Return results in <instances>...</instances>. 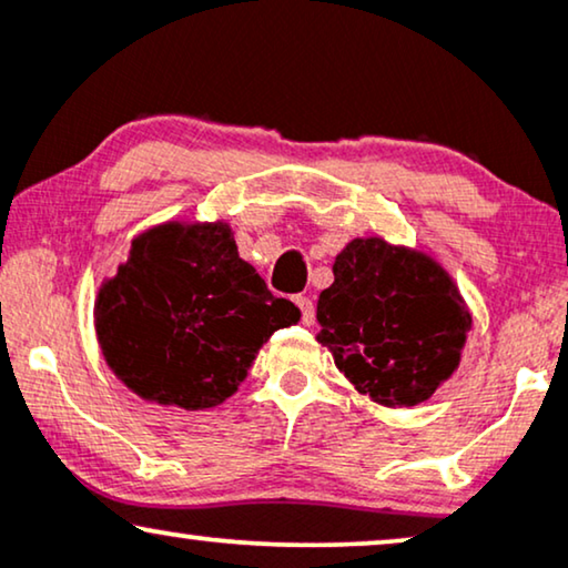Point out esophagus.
Returning a JSON list of instances; mask_svg holds the SVG:
<instances>
[{"label":"esophagus","mask_w":568,"mask_h":568,"mask_svg":"<svg viewBox=\"0 0 568 568\" xmlns=\"http://www.w3.org/2000/svg\"><path fill=\"white\" fill-rule=\"evenodd\" d=\"M294 302H297V307H300V313H302V323L313 325L315 323V305H313V300H310V297H297Z\"/></svg>","instance_id":"34e87169"}]
</instances>
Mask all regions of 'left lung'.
I'll use <instances>...</instances> for the list:
<instances>
[{
    "label": "left lung",
    "mask_w": 568,
    "mask_h": 568,
    "mask_svg": "<svg viewBox=\"0 0 568 568\" xmlns=\"http://www.w3.org/2000/svg\"><path fill=\"white\" fill-rule=\"evenodd\" d=\"M317 300V341L383 406L432 398L460 362L470 313L437 263L379 237L354 240Z\"/></svg>",
    "instance_id": "obj_1"
}]
</instances>
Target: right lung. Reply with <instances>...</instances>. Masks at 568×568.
Instances as JSON below:
<instances>
[{
    "instance_id": "add662e5",
    "label": "right lung",
    "mask_w": 568,
    "mask_h": 568,
    "mask_svg": "<svg viewBox=\"0 0 568 568\" xmlns=\"http://www.w3.org/2000/svg\"><path fill=\"white\" fill-rule=\"evenodd\" d=\"M95 321L108 364L131 390L199 410L230 398L300 310L240 258L230 227L165 224L134 240Z\"/></svg>"
}]
</instances>
